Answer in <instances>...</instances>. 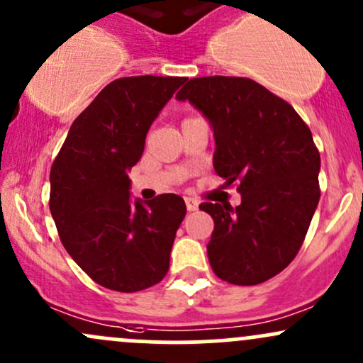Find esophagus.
I'll return each instance as SVG.
<instances>
[{
	"mask_svg": "<svg viewBox=\"0 0 363 363\" xmlns=\"http://www.w3.org/2000/svg\"><path fill=\"white\" fill-rule=\"evenodd\" d=\"M185 206H186V209H189V211H196V209L199 208V202L192 197H185Z\"/></svg>",
	"mask_w": 363,
	"mask_h": 363,
	"instance_id": "34e87169",
	"label": "esophagus"
}]
</instances>
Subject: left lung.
Instances as JSON below:
<instances>
[{
    "mask_svg": "<svg viewBox=\"0 0 363 363\" xmlns=\"http://www.w3.org/2000/svg\"><path fill=\"white\" fill-rule=\"evenodd\" d=\"M211 123L213 164L240 204L202 202L214 230L213 272L235 286H256L284 270L305 240L318 199L320 154L291 104L249 77H194L177 93Z\"/></svg>",
    "mask_w": 363,
    "mask_h": 363,
    "instance_id": "8db88e82",
    "label": "left lung"
}]
</instances>
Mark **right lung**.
<instances>
[{
    "mask_svg": "<svg viewBox=\"0 0 363 363\" xmlns=\"http://www.w3.org/2000/svg\"><path fill=\"white\" fill-rule=\"evenodd\" d=\"M186 77L131 76L107 84L77 116L50 171V211L65 251L89 279L118 292L164 279L185 202L130 201L128 171L150 124Z\"/></svg>",
    "mask_w": 363,
    "mask_h": 363,
    "instance_id": "add662e5",
    "label": "right lung"
}]
</instances>
